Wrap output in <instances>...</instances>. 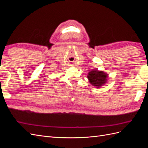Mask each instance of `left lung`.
Instances as JSON below:
<instances>
[{
	"instance_id": "obj_1",
	"label": "left lung",
	"mask_w": 148,
	"mask_h": 148,
	"mask_svg": "<svg viewBox=\"0 0 148 148\" xmlns=\"http://www.w3.org/2000/svg\"><path fill=\"white\" fill-rule=\"evenodd\" d=\"M87 77L92 85L96 86V88H99L106 83L108 76L104 71L95 70L89 71Z\"/></svg>"
}]
</instances>
